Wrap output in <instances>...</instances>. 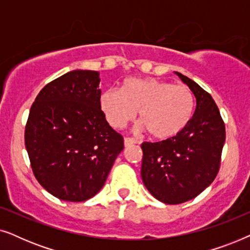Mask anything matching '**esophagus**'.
<instances>
[{"label":"esophagus","mask_w":250,"mask_h":250,"mask_svg":"<svg viewBox=\"0 0 250 250\" xmlns=\"http://www.w3.org/2000/svg\"><path fill=\"white\" fill-rule=\"evenodd\" d=\"M139 141L136 139H134V138H125L124 139V145H125V146H132V145H135V143H138Z\"/></svg>","instance_id":"34e87169"}]
</instances>
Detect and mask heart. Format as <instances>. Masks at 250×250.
I'll return each mask as SVG.
<instances>
[{
    "instance_id": "b5f03b06",
    "label": "heart",
    "mask_w": 250,
    "mask_h": 250,
    "mask_svg": "<svg viewBox=\"0 0 250 250\" xmlns=\"http://www.w3.org/2000/svg\"><path fill=\"white\" fill-rule=\"evenodd\" d=\"M109 124L121 128L139 110L141 127L152 138L166 140L182 131L192 118L194 97L189 87L156 78H127L121 90L109 88L100 97Z\"/></svg>"
}]
</instances>
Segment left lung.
I'll return each mask as SVG.
<instances>
[{
    "label": "left lung",
    "mask_w": 250,
    "mask_h": 250,
    "mask_svg": "<svg viewBox=\"0 0 250 250\" xmlns=\"http://www.w3.org/2000/svg\"><path fill=\"white\" fill-rule=\"evenodd\" d=\"M196 97L194 114L173 138L143 142L141 176L156 199L177 205L193 199L216 177L225 141V125L211 95L176 73Z\"/></svg>",
    "instance_id": "obj_1"
}]
</instances>
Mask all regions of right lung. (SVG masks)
Masks as SVG:
<instances>
[{"instance_id":"obj_1","label":"right lung","mask_w":250,"mask_h":250,"mask_svg":"<svg viewBox=\"0 0 250 250\" xmlns=\"http://www.w3.org/2000/svg\"><path fill=\"white\" fill-rule=\"evenodd\" d=\"M99 75L73 70L50 82L27 119L25 146L34 175L64 201L95 196L124 149V139L101 110Z\"/></svg>"}]
</instances>
